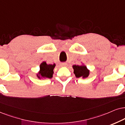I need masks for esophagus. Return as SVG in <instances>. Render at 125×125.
Segmentation results:
<instances>
[{
  "mask_svg": "<svg viewBox=\"0 0 125 125\" xmlns=\"http://www.w3.org/2000/svg\"><path fill=\"white\" fill-rule=\"evenodd\" d=\"M61 66H62V67H66V66H67V64L66 63H62Z\"/></svg>",
  "mask_w": 125,
  "mask_h": 125,
  "instance_id": "34e87169",
  "label": "esophagus"
}]
</instances>
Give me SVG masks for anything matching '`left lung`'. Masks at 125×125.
Masks as SVG:
<instances>
[{
    "instance_id": "1",
    "label": "left lung",
    "mask_w": 125,
    "mask_h": 125,
    "mask_svg": "<svg viewBox=\"0 0 125 125\" xmlns=\"http://www.w3.org/2000/svg\"><path fill=\"white\" fill-rule=\"evenodd\" d=\"M73 68L74 69V73L76 78L82 77L85 78L89 75L90 71L87 69V67L84 65H73Z\"/></svg>"
}]
</instances>
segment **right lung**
I'll return each instance as SVG.
<instances>
[{
  "label": "right lung",
  "mask_w": 125,
  "mask_h": 125,
  "mask_svg": "<svg viewBox=\"0 0 125 125\" xmlns=\"http://www.w3.org/2000/svg\"><path fill=\"white\" fill-rule=\"evenodd\" d=\"M55 66V64H47L46 62H43L40 65V70L39 73L36 74L39 79L42 78H51L54 74V69Z\"/></svg>",
  "instance_id": "add662e5"
}]
</instances>
